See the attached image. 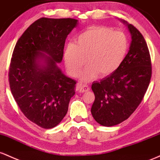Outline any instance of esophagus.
<instances>
[{
	"label": "esophagus",
	"instance_id": "esophagus-1",
	"mask_svg": "<svg viewBox=\"0 0 160 160\" xmlns=\"http://www.w3.org/2000/svg\"><path fill=\"white\" fill-rule=\"evenodd\" d=\"M77 87H78V91H79V92L81 93L87 92V91H88L90 90V88L88 86L86 85H82V84H80V83H78V85H77Z\"/></svg>",
	"mask_w": 160,
	"mask_h": 160
}]
</instances>
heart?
Returning a JSON list of instances; mask_svg holds the SVG:
<instances>
[{
	"label": "heart",
	"instance_id": "obj_1",
	"mask_svg": "<svg viewBox=\"0 0 160 160\" xmlns=\"http://www.w3.org/2000/svg\"><path fill=\"white\" fill-rule=\"evenodd\" d=\"M129 50L128 38L124 32L103 26H91L80 33L75 44H69L64 51L68 71L77 76L85 59L87 66L81 74L84 82L104 78L115 72L125 60Z\"/></svg>",
	"mask_w": 160,
	"mask_h": 160
}]
</instances>
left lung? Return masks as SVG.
Listing matches in <instances>:
<instances>
[{
    "label": "left lung",
    "mask_w": 160,
    "mask_h": 160,
    "mask_svg": "<svg viewBox=\"0 0 160 160\" xmlns=\"http://www.w3.org/2000/svg\"><path fill=\"white\" fill-rule=\"evenodd\" d=\"M128 26L132 43L124 62L115 72L91 86L95 100L91 114L97 122L113 126L134 112L148 88L152 75L151 59L146 41L133 25Z\"/></svg>",
    "instance_id": "1"
}]
</instances>
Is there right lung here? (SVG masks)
<instances>
[{
    "label": "right lung",
    "instance_id": "obj_1",
    "mask_svg": "<svg viewBox=\"0 0 160 160\" xmlns=\"http://www.w3.org/2000/svg\"><path fill=\"white\" fill-rule=\"evenodd\" d=\"M77 24L71 18H41L24 32L12 52L10 91L24 116L41 128H52L62 121L75 93L76 82L57 64L62 60L66 37Z\"/></svg>",
    "mask_w": 160,
    "mask_h": 160
}]
</instances>
